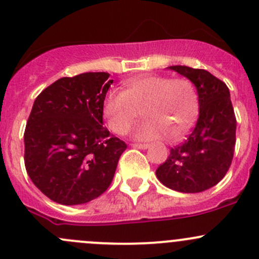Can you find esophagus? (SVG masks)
<instances>
[{
    "label": "esophagus",
    "mask_w": 259,
    "mask_h": 259,
    "mask_svg": "<svg viewBox=\"0 0 259 259\" xmlns=\"http://www.w3.org/2000/svg\"><path fill=\"white\" fill-rule=\"evenodd\" d=\"M134 148H138V149H146L149 146V144H146V143H144V144H142V143H134V144H132Z\"/></svg>",
    "instance_id": "34e87169"
}]
</instances>
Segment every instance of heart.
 I'll list each match as a JSON object with an SVG mask.
<instances>
[{"instance_id":"heart-1","label":"heart","mask_w":259,"mask_h":259,"mask_svg":"<svg viewBox=\"0 0 259 259\" xmlns=\"http://www.w3.org/2000/svg\"><path fill=\"white\" fill-rule=\"evenodd\" d=\"M101 110L115 134H126L142 110L145 120L134 130L135 137L154 139L165 135L176 142L194 124L199 99L194 83L187 77L144 74L127 80L125 91L110 89L104 96Z\"/></svg>"}]
</instances>
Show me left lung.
Listing matches in <instances>:
<instances>
[{
  "label": "left lung",
  "mask_w": 259,
  "mask_h": 259,
  "mask_svg": "<svg viewBox=\"0 0 259 259\" xmlns=\"http://www.w3.org/2000/svg\"><path fill=\"white\" fill-rule=\"evenodd\" d=\"M195 85L199 117L182 144L170 149L156 169L165 187L182 193H199L218 184L228 171L236 146L237 120L226 83L209 71L169 66Z\"/></svg>",
  "instance_id": "obj_1"
}]
</instances>
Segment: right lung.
<instances>
[{"label": "right lung", "mask_w": 259, "mask_h": 259, "mask_svg": "<svg viewBox=\"0 0 259 259\" xmlns=\"http://www.w3.org/2000/svg\"><path fill=\"white\" fill-rule=\"evenodd\" d=\"M108 72L61 77L41 91L26 124L25 166L33 184L54 202L83 204L109 188L125 142L103 121Z\"/></svg>", "instance_id": "obj_1"}]
</instances>
